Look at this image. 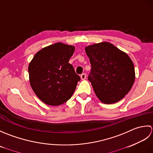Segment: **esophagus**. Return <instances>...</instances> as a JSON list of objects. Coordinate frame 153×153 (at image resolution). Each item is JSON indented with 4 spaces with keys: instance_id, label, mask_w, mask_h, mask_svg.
Wrapping results in <instances>:
<instances>
[{
    "instance_id": "34e87169",
    "label": "esophagus",
    "mask_w": 153,
    "mask_h": 153,
    "mask_svg": "<svg viewBox=\"0 0 153 153\" xmlns=\"http://www.w3.org/2000/svg\"><path fill=\"white\" fill-rule=\"evenodd\" d=\"M86 74L85 73H82L80 75V78L82 80H85L86 79Z\"/></svg>"
}]
</instances>
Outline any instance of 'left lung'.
Masks as SVG:
<instances>
[{"label":"left lung","mask_w":153,"mask_h":153,"mask_svg":"<svg viewBox=\"0 0 153 153\" xmlns=\"http://www.w3.org/2000/svg\"><path fill=\"white\" fill-rule=\"evenodd\" d=\"M91 64L88 79L96 95L104 104H114L124 98L135 79L133 61L126 53L109 42L85 48Z\"/></svg>","instance_id":"obj_1"}]
</instances>
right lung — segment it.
<instances>
[{
	"label": "right lung",
	"mask_w": 153,
	"mask_h": 153,
	"mask_svg": "<svg viewBox=\"0 0 153 153\" xmlns=\"http://www.w3.org/2000/svg\"><path fill=\"white\" fill-rule=\"evenodd\" d=\"M74 47L56 43L42 49L29 64L30 85L42 102L59 105L68 100L80 77L68 63Z\"/></svg>",
	"instance_id": "right-lung-1"
}]
</instances>
